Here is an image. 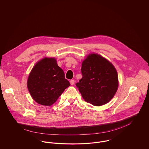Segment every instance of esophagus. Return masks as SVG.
Listing matches in <instances>:
<instances>
[{"label":"esophagus","instance_id":"1","mask_svg":"<svg viewBox=\"0 0 149 149\" xmlns=\"http://www.w3.org/2000/svg\"><path fill=\"white\" fill-rule=\"evenodd\" d=\"M74 83H75L74 80H70V83L71 85H73V84H74Z\"/></svg>","mask_w":149,"mask_h":149}]
</instances>
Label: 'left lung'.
Segmentation results:
<instances>
[{
	"label": "left lung",
	"mask_w": 149,
	"mask_h": 149,
	"mask_svg": "<svg viewBox=\"0 0 149 149\" xmlns=\"http://www.w3.org/2000/svg\"><path fill=\"white\" fill-rule=\"evenodd\" d=\"M81 71L82 78L76 86L85 101L100 106L113 98L118 86L113 64L97 54H92L83 61Z\"/></svg>",
	"instance_id": "8db88e82"
}]
</instances>
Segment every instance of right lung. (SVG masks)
I'll use <instances>...</instances> for the list:
<instances>
[{
	"label": "right lung",
	"instance_id": "right-lung-1",
	"mask_svg": "<svg viewBox=\"0 0 149 149\" xmlns=\"http://www.w3.org/2000/svg\"><path fill=\"white\" fill-rule=\"evenodd\" d=\"M70 85L55 58L38 61L29 75L27 88L32 98L43 106L52 105Z\"/></svg>",
	"mask_w": 149,
	"mask_h": 149
}]
</instances>
